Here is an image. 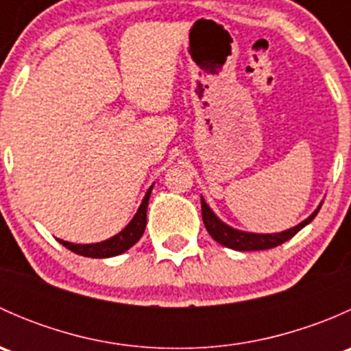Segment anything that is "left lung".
<instances>
[{
    "label": "left lung",
    "instance_id": "left-lung-1",
    "mask_svg": "<svg viewBox=\"0 0 351 351\" xmlns=\"http://www.w3.org/2000/svg\"><path fill=\"white\" fill-rule=\"evenodd\" d=\"M321 205L306 219V221L300 222L299 226L292 229H287V231L275 232V234H254V232H244L238 231V229H232L231 226L224 224L214 212L210 210L205 200L202 198V219H204L205 229L208 231V234L215 239L217 243H221L222 246L231 247L236 251H260V250H270V247L278 246V244L289 241L290 238L297 234L302 228H306L311 221L317 215Z\"/></svg>",
    "mask_w": 351,
    "mask_h": 351
}]
</instances>
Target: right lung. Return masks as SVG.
Listing matches in <instances>:
<instances>
[{
	"mask_svg": "<svg viewBox=\"0 0 351 351\" xmlns=\"http://www.w3.org/2000/svg\"><path fill=\"white\" fill-rule=\"evenodd\" d=\"M151 186L149 190L146 192V197L143 198V204H141L139 210L137 214L134 215L132 221L119 232L113 238L107 239V241L101 243H95V244H74V243H67L62 241V239H58L62 246H66L67 250H71L73 253L81 254V256H88V258H110V256H117V254L123 253L129 247H132L134 244L141 239V236L144 234V229H146L147 224V204H149V195H151Z\"/></svg>",
	"mask_w": 351,
	"mask_h": 351,
	"instance_id": "obj_1",
	"label": "right lung"
}]
</instances>
